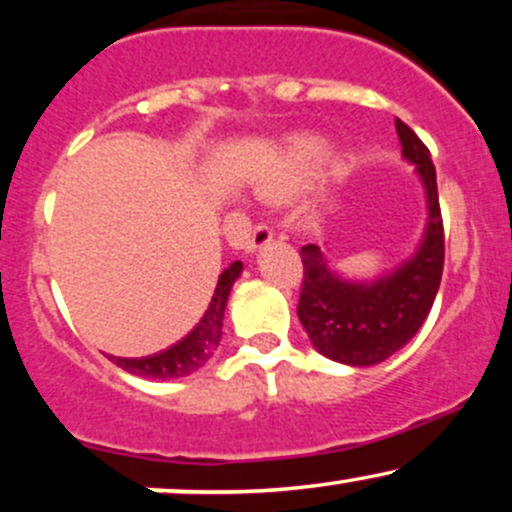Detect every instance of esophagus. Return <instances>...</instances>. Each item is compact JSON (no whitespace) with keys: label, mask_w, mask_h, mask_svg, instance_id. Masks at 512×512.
Segmentation results:
<instances>
[{"label":"esophagus","mask_w":512,"mask_h":512,"mask_svg":"<svg viewBox=\"0 0 512 512\" xmlns=\"http://www.w3.org/2000/svg\"><path fill=\"white\" fill-rule=\"evenodd\" d=\"M272 238H274L272 228H269L267 223H260V226H257L255 231H252V238L248 240V245H245V250H248V252H257V250L267 248V245L272 243Z\"/></svg>","instance_id":"esophagus-1"}]
</instances>
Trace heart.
I'll list each match as a JSON object with an SVG mask.
<instances>
[{
    "mask_svg": "<svg viewBox=\"0 0 512 512\" xmlns=\"http://www.w3.org/2000/svg\"><path fill=\"white\" fill-rule=\"evenodd\" d=\"M325 156V144L320 139L313 137H301L291 144L289 156H286L284 166L272 180L264 185V192L272 197H286L291 192H296L305 180L313 175L317 163Z\"/></svg>",
    "mask_w": 512,
    "mask_h": 512,
    "instance_id": "heart-1",
    "label": "heart"
}]
</instances>
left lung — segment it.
<instances>
[{
	"label": "left lung",
	"mask_w": 512,
	"mask_h": 512,
	"mask_svg": "<svg viewBox=\"0 0 512 512\" xmlns=\"http://www.w3.org/2000/svg\"><path fill=\"white\" fill-rule=\"evenodd\" d=\"M395 127L402 158L414 166L426 195V226L416 250L373 279H344L317 245L301 248L305 279L298 317L303 330L322 356L351 368L383 363L409 344L431 313L443 276L436 166L424 142L402 120Z\"/></svg>",
	"instance_id": "8db88e82"
}]
</instances>
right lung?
<instances>
[{
	"label": "right lung",
	"instance_id": "1",
	"mask_svg": "<svg viewBox=\"0 0 512 512\" xmlns=\"http://www.w3.org/2000/svg\"><path fill=\"white\" fill-rule=\"evenodd\" d=\"M240 274H243V262H233L231 267L223 269V274H219V284H216L207 303V310L199 317L195 330L187 334L185 339H180L178 344H173L156 356L113 358V363L127 370V373L146 380H173L195 373L214 356L216 346L221 342L223 313H226L228 296H231L233 284H236Z\"/></svg>",
	"mask_w": 512,
	"mask_h": 512
}]
</instances>
